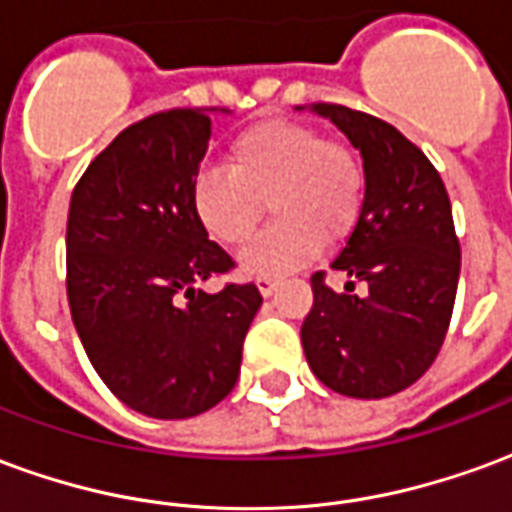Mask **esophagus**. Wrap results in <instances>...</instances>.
I'll use <instances>...</instances> for the list:
<instances>
[{"mask_svg":"<svg viewBox=\"0 0 512 512\" xmlns=\"http://www.w3.org/2000/svg\"><path fill=\"white\" fill-rule=\"evenodd\" d=\"M257 290H260V293H263V296H271V293H274V290H277V279L274 277H257Z\"/></svg>","mask_w":512,"mask_h":512,"instance_id":"obj_1","label":"esophagus"}]
</instances>
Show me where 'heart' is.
<instances>
[{
    "mask_svg": "<svg viewBox=\"0 0 512 512\" xmlns=\"http://www.w3.org/2000/svg\"><path fill=\"white\" fill-rule=\"evenodd\" d=\"M230 164L202 167L191 180V208L224 246L244 244L263 219L277 222L238 255L249 277H282L307 266L323 238L354 233L365 205V164L354 147L323 139L296 120H263L230 142Z\"/></svg>",
    "mask_w": 512,
    "mask_h": 512,
    "instance_id": "1",
    "label": "heart"
}]
</instances>
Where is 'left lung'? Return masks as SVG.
<instances>
[{
	"instance_id": "left-lung-1",
	"label": "left lung",
	"mask_w": 512,
	"mask_h": 512,
	"mask_svg": "<svg viewBox=\"0 0 512 512\" xmlns=\"http://www.w3.org/2000/svg\"><path fill=\"white\" fill-rule=\"evenodd\" d=\"M365 164V205L332 268L343 293L312 277L301 345L315 378L334 392L378 400L403 392L439 354L450 326L461 244L441 175L395 126L340 104H312ZM365 281V294H354Z\"/></svg>"
}]
</instances>
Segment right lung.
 <instances>
[{
	"instance_id": "right-lung-1",
	"label": "right lung",
	"mask_w": 512,
	"mask_h": 512,
	"mask_svg": "<svg viewBox=\"0 0 512 512\" xmlns=\"http://www.w3.org/2000/svg\"><path fill=\"white\" fill-rule=\"evenodd\" d=\"M213 109L158 112L98 153L68 211V304L112 395L153 419H189L233 392L260 290L197 288L233 268L191 208ZM224 112V109H222Z\"/></svg>"
}]
</instances>
